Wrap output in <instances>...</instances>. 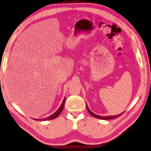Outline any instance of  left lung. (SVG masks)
Returning a JSON list of instances; mask_svg holds the SVG:
<instances>
[{
	"instance_id": "8db88e82",
	"label": "left lung",
	"mask_w": 151,
	"mask_h": 151,
	"mask_svg": "<svg viewBox=\"0 0 151 151\" xmlns=\"http://www.w3.org/2000/svg\"><path fill=\"white\" fill-rule=\"evenodd\" d=\"M86 108H87V110L88 111V112H89L90 113V114L91 115V116H94V117H96V118H97V119H101V120H110V119H115V118H116V117H118L119 116H120L121 114H122V113H121V114H119V115H116V116H99V115H96V114H95L94 113H93L91 111H90V110L89 109H88V106L86 105Z\"/></svg>"
}]
</instances>
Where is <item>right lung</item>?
<instances>
[{"label": "right lung", "instance_id": "add662e5", "mask_svg": "<svg viewBox=\"0 0 151 151\" xmlns=\"http://www.w3.org/2000/svg\"><path fill=\"white\" fill-rule=\"evenodd\" d=\"M65 98H64L63 99V103H62V104L61 105V107H60V109H58V110L55 112V113H54L53 114H52L51 116H50L48 117L47 118H45V119H33L35 120H52L55 119V118H56L57 116H58L59 115H60V114L61 113V111H63V107H64V105H65Z\"/></svg>", "mask_w": 151, "mask_h": 151}]
</instances>
